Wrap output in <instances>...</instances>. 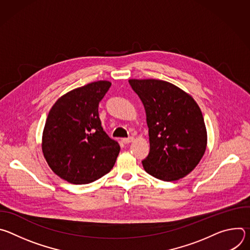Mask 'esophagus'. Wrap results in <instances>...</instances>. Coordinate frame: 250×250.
I'll return each mask as SVG.
<instances>
[{
  "label": "esophagus",
  "mask_w": 250,
  "mask_h": 250,
  "mask_svg": "<svg viewBox=\"0 0 250 250\" xmlns=\"http://www.w3.org/2000/svg\"><path fill=\"white\" fill-rule=\"evenodd\" d=\"M134 140L133 137H127V138H123L122 141L124 142L125 145H127V144H130V142H132Z\"/></svg>",
  "instance_id": "esophagus-1"
}]
</instances>
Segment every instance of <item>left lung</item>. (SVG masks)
Here are the masks:
<instances>
[{
  "instance_id": "1",
  "label": "left lung",
  "mask_w": 250,
  "mask_h": 250,
  "mask_svg": "<svg viewBox=\"0 0 250 250\" xmlns=\"http://www.w3.org/2000/svg\"><path fill=\"white\" fill-rule=\"evenodd\" d=\"M145 105L150 150L145 170L166 182L179 180L199 164L207 147V129L191 95L169 82L130 79Z\"/></svg>"
}]
</instances>
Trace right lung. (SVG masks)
Segmentation results:
<instances>
[{"mask_svg": "<svg viewBox=\"0 0 250 250\" xmlns=\"http://www.w3.org/2000/svg\"><path fill=\"white\" fill-rule=\"evenodd\" d=\"M109 81H97L61 96L47 116L42 152L51 170L65 181L89 184L109 173L121 147L104 132L99 103L110 89Z\"/></svg>", "mask_w": 250, "mask_h": 250, "instance_id": "right-lung-1", "label": "right lung"}]
</instances>
